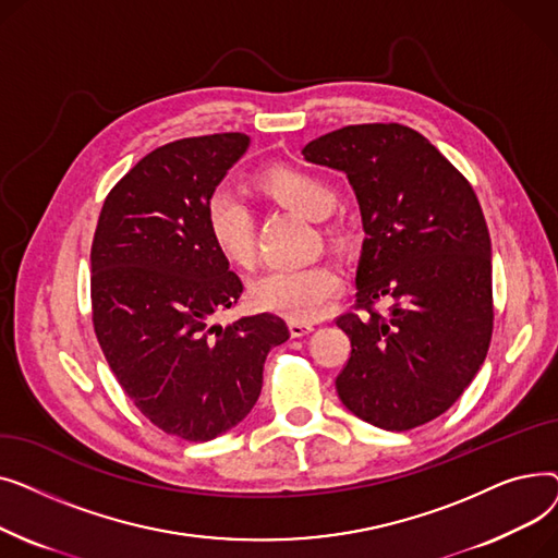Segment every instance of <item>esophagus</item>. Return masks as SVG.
<instances>
[{
    "label": "esophagus",
    "instance_id": "1",
    "mask_svg": "<svg viewBox=\"0 0 558 558\" xmlns=\"http://www.w3.org/2000/svg\"><path fill=\"white\" fill-rule=\"evenodd\" d=\"M289 332L291 337H305L314 330V324H310V320H289Z\"/></svg>",
    "mask_w": 558,
    "mask_h": 558
}]
</instances>
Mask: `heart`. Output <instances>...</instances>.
Listing matches in <instances>:
<instances>
[{
  "mask_svg": "<svg viewBox=\"0 0 558 558\" xmlns=\"http://www.w3.org/2000/svg\"><path fill=\"white\" fill-rule=\"evenodd\" d=\"M255 187L269 201L310 219H326L337 208V190L324 175L294 167L271 165L257 171ZM205 228L217 253L238 269L255 262V219L248 205L226 187L215 190L205 203ZM330 240H343L337 223L324 228ZM343 280L335 264L316 262L299 269H276L251 284V303L291 320H312L326 314Z\"/></svg>",
  "mask_w": 558,
  "mask_h": 558,
  "instance_id": "obj_1",
  "label": "heart"
}]
</instances>
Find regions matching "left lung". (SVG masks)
Listing matches in <instances>:
<instances>
[{"mask_svg":"<svg viewBox=\"0 0 558 558\" xmlns=\"http://www.w3.org/2000/svg\"><path fill=\"white\" fill-rule=\"evenodd\" d=\"M305 158L345 171L366 240L353 312L337 316L350 360L335 379L362 421L404 432L441 416L473 383L493 335L490 238L465 175L418 131L355 124ZM387 298L383 315L374 305Z\"/></svg>","mask_w":558,"mask_h":558,"instance_id":"1","label":"left lung"}]
</instances>
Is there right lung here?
Masks as SVG:
<instances>
[{"mask_svg": "<svg viewBox=\"0 0 558 558\" xmlns=\"http://www.w3.org/2000/svg\"><path fill=\"white\" fill-rule=\"evenodd\" d=\"M246 146L244 133L158 146L108 192L93 240L106 362L140 414L185 441L238 425L259 398L269 350L289 339L271 312L213 324L244 287L210 242L205 203Z\"/></svg>", "mask_w": 558, "mask_h": 558, "instance_id": "obj_1", "label": "right lung"}]
</instances>
